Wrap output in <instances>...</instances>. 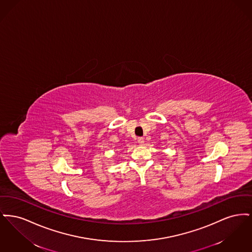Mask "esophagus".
Here are the masks:
<instances>
[{
	"label": "esophagus",
	"instance_id": "obj_1",
	"mask_svg": "<svg viewBox=\"0 0 252 252\" xmlns=\"http://www.w3.org/2000/svg\"><path fill=\"white\" fill-rule=\"evenodd\" d=\"M138 143L140 144H143L144 143V138L143 137H139L138 138Z\"/></svg>",
	"mask_w": 252,
	"mask_h": 252
}]
</instances>
